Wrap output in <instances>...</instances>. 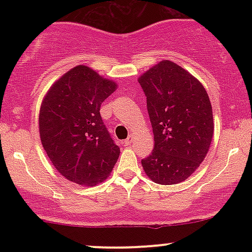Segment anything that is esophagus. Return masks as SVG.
<instances>
[{"mask_svg": "<svg viewBox=\"0 0 252 252\" xmlns=\"http://www.w3.org/2000/svg\"><path fill=\"white\" fill-rule=\"evenodd\" d=\"M131 142H132V136L129 135L128 138H126V140H124V146L129 147L130 144H131Z\"/></svg>", "mask_w": 252, "mask_h": 252, "instance_id": "1", "label": "esophagus"}]
</instances>
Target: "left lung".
Returning <instances> with one entry per match:
<instances>
[{"label":"left lung","instance_id":"obj_1","mask_svg":"<svg viewBox=\"0 0 252 252\" xmlns=\"http://www.w3.org/2000/svg\"><path fill=\"white\" fill-rule=\"evenodd\" d=\"M138 83L155 141L152 154L141 163L156 184H179L209 152L215 129L210 98L198 79L169 60L153 66Z\"/></svg>","mask_w":252,"mask_h":252}]
</instances>
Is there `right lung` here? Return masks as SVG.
Wrapping results in <instances>:
<instances>
[{"label": "right lung", "mask_w": 252, "mask_h": 252, "mask_svg": "<svg viewBox=\"0 0 252 252\" xmlns=\"http://www.w3.org/2000/svg\"><path fill=\"white\" fill-rule=\"evenodd\" d=\"M116 84L78 65L58 79L42 100L40 138L54 168L67 180L94 186L108 178L120 156L100 116V104Z\"/></svg>", "instance_id": "add662e5"}]
</instances>
